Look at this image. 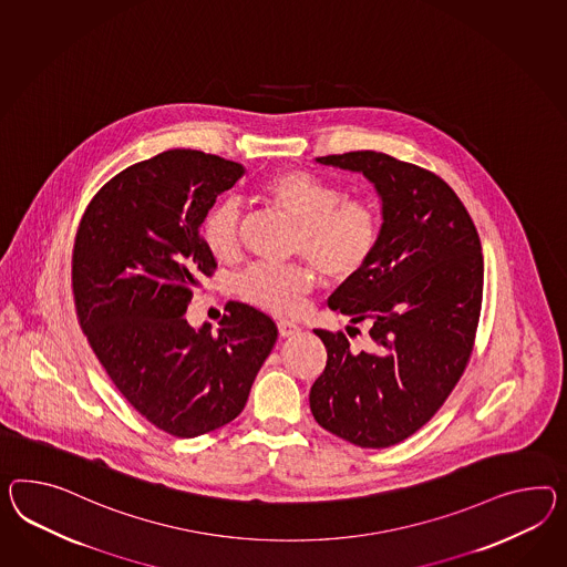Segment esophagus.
Wrapping results in <instances>:
<instances>
[{
    "mask_svg": "<svg viewBox=\"0 0 567 567\" xmlns=\"http://www.w3.org/2000/svg\"><path fill=\"white\" fill-rule=\"evenodd\" d=\"M277 329H279V334H281L284 339L300 333V327H298L296 322H290V320H279V322H277Z\"/></svg>",
    "mask_w": 567,
    "mask_h": 567,
    "instance_id": "34e87169",
    "label": "esophagus"
}]
</instances>
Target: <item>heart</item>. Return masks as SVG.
<instances>
[{"instance_id": "heart-1", "label": "heart", "mask_w": 567, "mask_h": 567, "mask_svg": "<svg viewBox=\"0 0 567 567\" xmlns=\"http://www.w3.org/2000/svg\"><path fill=\"white\" fill-rule=\"evenodd\" d=\"M262 197L298 226L293 252L312 262L333 281L358 276L377 252L380 214L365 199L346 193L305 171H279L261 183ZM205 247L218 259H233L240 247V205L226 199L214 205L202 228ZM317 284L305 265H255L238 277L236 290L248 305L277 317H293Z\"/></svg>"}]
</instances>
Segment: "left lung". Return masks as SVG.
<instances>
[{
    "label": "left lung",
    "instance_id": "8db88e82",
    "mask_svg": "<svg viewBox=\"0 0 567 567\" xmlns=\"http://www.w3.org/2000/svg\"><path fill=\"white\" fill-rule=\"evenodd\" d=\"M362 173L380 197V240L329 308L353 324L370 320V349L315 329L327 365L310 411L327 432L362 449H386L432 420L465 372L483 296L480 234L440 176L362 150L317 158Z\"/></svg>",
    "mask_w": 567,
    "mask_h": 567
}]
</instances>
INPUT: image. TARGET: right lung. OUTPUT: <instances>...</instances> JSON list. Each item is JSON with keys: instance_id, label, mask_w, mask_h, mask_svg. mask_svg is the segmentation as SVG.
Instances as JSON below:
<instances>
[{"instance_id": "obj_1", "label": "right lung", "mask_w": 567, "mask_h": 567, "mask_svg": "<svg viewBox=\"0 0 567 567\" xmlns=\"http://www.w3.org/2000/svg\"><path fill=\"white\" fill-rule=\"evenodd\" d=\"M245 166L197 150L137 162L87 205L73 247L78 319L121 394L176 437L214 432L247 405L277 327L243 302L212 324L185 317L216 269L202 236L207 212Z\"/></svg>"}]
</instances>
